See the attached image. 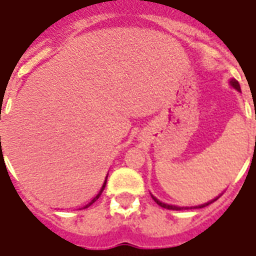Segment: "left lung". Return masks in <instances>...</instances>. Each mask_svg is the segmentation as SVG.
I'll use <instances>...</instances> for the list:
<instances>
[{
	"mask_svg": "<svg viewBox=\"0 0 256 256\" xmlns=\"http://www.w3.org/2000/svg\"><path fill=\"white\" fill-rule=\"evenodd\" d=\"M230 84L232 86H234L235 88H236V90H240V86H239V82L236 81V80H231L230 81ZM219 198V196H218ZM216 198V199H218ZM152 199H154V200H156V204H160V207H164V208H168V210H183V208H187V207H178V206H171V204H166V203H162L160 202V200H158V199L156 198H154V196H152ZM216 199H214V200H216ZM214 200H211V202H207V203H204V204H200V206H196V207H194V208H202V207H206V206H208V204H210V203H212L214 202Z\"/></svg>",
	"mask_w": 256,
	"mask_h": 256,
	"instance_id": "left-lung-1",
	"label": "left lung"
}]
</instances>
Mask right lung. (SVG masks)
Masks as SVG:
<instances>
[{"label": "right lung", "mask_w": 256, "mask_h": 256, "mask_svg": "<svg viewBox=\"0 0 256 256\" xmlns=\"http://www.w3.org/2000/svg\"><path fill=\"white\" fill-rule=\"evenodd\" d=\"M104 186H106V180H104V186H102V188H100V192H98V194H96V196H94V198H92V202H90V203H88V204H86V206H85V207H84V208H86V207H88V206H92V203L96 202V199L100 198V194H102V191H104Z\"/></svg>", "instance_id": "right-lung-1"}]
</instances>
